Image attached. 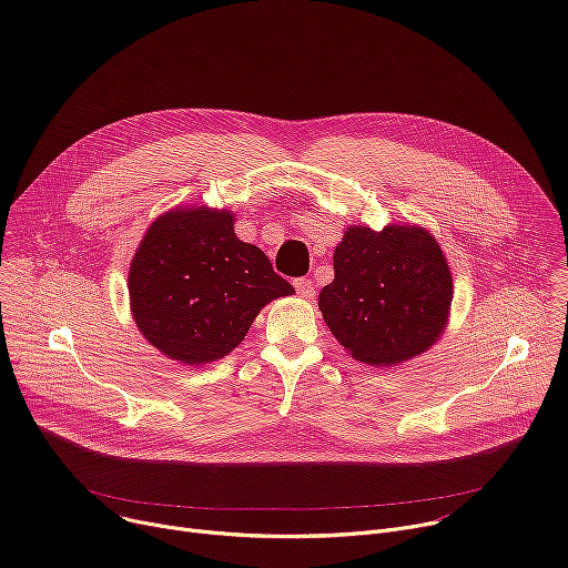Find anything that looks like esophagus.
I'll return each mask as SVG.
<instances>
[{"label":"esophagus","instance_id":"1","mask_svg":"<svg viewBox=\"0 0 568 568\" xmlns=\"http://www.w3.org/2000/svg\"><path fill=\"white\" fill-rule=\"evenodd\" d=\"M294 287H296V294L301 296V298H314V285H312V281L310 278H296L294 281Z\"/></svg>","mask_w":568,"mask_h":568}]
</instances>
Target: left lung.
Listing matches in <instances>:
<instances>
[{"label":"left lung","instance_id":"obj_1","mask_svg":"<svg viewBox=\"0 0 568 568\" xmlns=\"http://www.w3.org/2000/svg\"><path fill=\"white\" fill-rule=\"evenodd\" d=\"M335 281L318 294L323 321L351 357L397 366L445 333L454 283L438 240L416 224H353L335 250Z\"/></svg>","mask_w":568,"mask_h":568}]
</instances>
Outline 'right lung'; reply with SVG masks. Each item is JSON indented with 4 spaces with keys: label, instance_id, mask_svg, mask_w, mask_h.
Here are the masks:
<instances>
[{
    "label": "right lung",
    "instance_id": "obj_1",
    "mask_svg": "<svg viewBox=\"0 0 568 568\" xmlns=\"http://www.w3.org/2000/svg\"><path fill=\"white\" fill-rule=\"evenodd\" d=\"M233 222L226 209L175 206L148 226L132 256V318L169 359H222L267 303L294 294L270 258L235 235Z\"/></svg>",
    "mask_w": 568,
    "mask_h": 568
}]
</instances>
